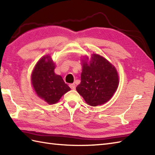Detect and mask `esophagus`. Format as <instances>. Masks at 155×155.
Instances as JSON below:
<instances>
[{
	"mask_svg": "<svg viewBox=\"0 0 155 155\" xmlns=\"http://www.w3.org/2000/svg\"><path fill=\"white\" fill-rule=\"evenodd\" d=\"M69 87H71V89H72V90H74V89H75V88H76V86H75V84H71L70 85H69Z\"/></svg>",
	"mask_w": 155,
	"mask_h": 155,
	"instance_id": "1",
	"label": "esophagus"
}]
</instances>
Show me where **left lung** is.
Segmentation results:
<instances>
[{
  "instance_id": "left-lung-1",
  "label": "left lung",
  "mask_w": 155,
  "mask_h": 155,
  "mask_svg": "<svg viewBox=\"0 0 155 155\" xmlns=\"http://www.w3.org/2000/svg\"><path fill=\"white\" fill-rule=\"evenodd\" d=\"M118 84V77L114 66L104 57L94 54L89 63H83L81 83L76 89L87 104L96 107L113 97Z\"/></svg>"
}]
</instances>
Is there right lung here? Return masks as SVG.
Here are the masks:
<instances>
[{"mask_svg":"<svg viewBox=\"0 0 155 155\" xmlns=\"http://www.w3.org/2000/svg\"><path fill=\"white\" fill-rule=\"evenodd\" d=\"M54 63L50 56L38 61L32 74V84L39 97L48 104H54L71 90L60 75L54 73Z\"/></svg>","mask_w":155,"mask_h":155,"instance_id":"add662e5","label":"right lung"}]
</instances>
